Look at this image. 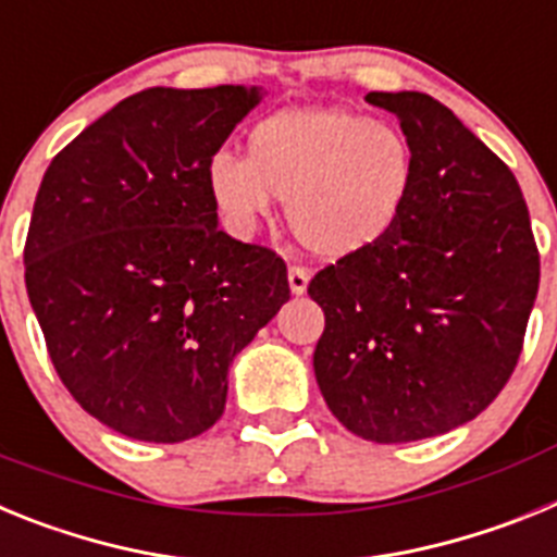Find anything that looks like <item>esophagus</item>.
I'll list each match as a JSON object with an SVG mask.
<instances>
[{"label": "esophagus", "instance_id": "obj_1", "mask_svg": "<svg viewBox=\"0 0 557 557\" xmlns=\"http://www.w3.org/2000/svg\"><path fill=\"white\" fill-rule=\"evenodd\" d=\"M287 282H289V293L304 295V293H307V287H309V270L289 268L287 270Z\"/></svg>", "mask_w": 557, "mask_h": 557}]
</instances>
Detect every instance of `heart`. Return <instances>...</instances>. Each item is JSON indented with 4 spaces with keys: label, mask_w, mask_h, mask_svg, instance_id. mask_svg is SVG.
<instances>
[{
    "label": "heart",
    "mask_w": 557,
    "mask_h": 557,
    "mask_svg": "<svg viewBox=\"0 0 557 557\" xmlns=\"http://www.w3.org/2000/svg\"><path fill=\"white\" fill-rule=\"evenodd\" d=\"M416 184L401 127L348 108H289L256 122L248 159L211 152L206 195L236 239H250L287 200V223L312 256L339 262L396 228Z\"/></svg>",
    "instance_id": "1"
}]
</instances>
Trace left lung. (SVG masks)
I'll list each match as a JSON object with an SVG mask.
<instances>
[{
	"label": "left lung",
	"instance_id": "obj_1",
	"mask_svg": "<svg viewBox=\"0 0 557 557\" xmlns=\"http://www.w3.org/2000/svg\"><path fill=\"white\" fill-rule=\"evenodd\" d=\"M401 122L416 184L396 228L309 282L326 329L314 379L329 410L373 444L444 435L499 396L539 293L519 181L421 91H371Z\"/></svg>",
	"mask_w": 557,
	"mask_h": 557
}]
</instances>
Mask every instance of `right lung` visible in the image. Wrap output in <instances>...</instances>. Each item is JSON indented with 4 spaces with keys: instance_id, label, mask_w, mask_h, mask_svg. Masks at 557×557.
Here are the masks:
<instances>
[{
    "instance_id": "obj_1",
    "label": "right lung",
    "mask_w": 557,
    "mask_h": 557,
    "mask_svg": "<svg viewBox=\"0 0 557 557\" xmlns=\"http://www.w3.org/2000/svg\"><path fill=\"white\" fill-rule=\"evenodd\" d=\"M259 86H152L47 166L24 282L77 405L120 435L181 444L225 410L228 368L287 304L273 250L220 231L206 161Z\"/></svg>"
}]
</instances>
